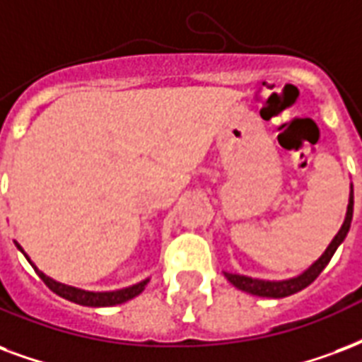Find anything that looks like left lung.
Instances as JSON below:
<instances>
[{"label":"left lung","instance_id":"left-lung-1","mask_svg":"<svg viewBox=\"0 0 362 362\" xmlns=\"http://www.w3.org/2000/svg\"><path fill=\"white\" fill-rule=\"evenodd\" d=\"M353 218V186H351V195H349V205H347V215L341 224V228L336 234V238L332 240V243L326 247L322 257L318 259L317 263L313 264L310 269H307L303 274H299L297 278H290V280H282V282H270V280H259V278H249V276H240V274H232V272H224V276L228 278L230 284H234L238 290L247 291L253 296L259 297H272V299H280V297H288L291 293H297L303 288H307L309 284L317 280V276L326 269V264L330 263V259L336 253V249L339 247V243L344 242L345 235L349 232Z\"/></svg>","mask_w":362,"mask_h":362}]
</instances>
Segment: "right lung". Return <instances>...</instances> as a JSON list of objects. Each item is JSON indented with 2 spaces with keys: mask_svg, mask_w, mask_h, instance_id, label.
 <instances>
[{
  "mask_svg": "<svg viewBox=\"0 0 362 362\" xmlns=\"http://www.w3.org/2000/svg\"><path fill=\"white\" fill-rule=\"evenodd\" d=\"M17 247L23 251V247L17 243ZM24 253V251H23ZM24 257L28 259V255L24 253ZM28 263L32 264V261L28 259ZM34 267V264H32ZM34 270L38 272V276L44 280V284L49 288L52 291H55L57 296L65 297L72 303H78L84 305V307H111V305H120L128 301V299H132V297L140 296L141 291L146 290V284L147 280L140 284H134L130 288H124V290H117V291H86V290H78V288H72V286H66V284L55 282L49 276H45L42 270H38L34 267Z\"/></svg>",
  "mask_w": 362,
  "mask_h": 362,
  "instance_id": "obj_1",
  "label": "right lung"
}]
</instances>
